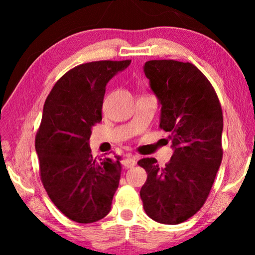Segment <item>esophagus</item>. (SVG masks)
<instances>
[{
    "instance_id": "34e87169",
    "label": "esophagus",
    "mask_w": 255,
    "mask_h": 255,
    "mask_svg": "<svg viewBox=\"0 0 255 255\" xmlns=\"http://www.w3.org/2000/svg\"><path fill=\"white\" fill-rule=\"evenodd\" d=\"M135 163H137V159L132 155H128L127 158L122 161V165H123L125 168H132V167L135 166Z\"/></svg>"
}]
</instances>
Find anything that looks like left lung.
Instances as JSON below:
<instances>
[{
  "label": "left lung",
  "instance_id": "left-lung-1",
  "mask_svg": "<svg viewBox=\"0 0 255 255\" xmlns=\"http://www.w3.org/2000/svg\"><path fill=\"white\" fill-rule=\"evenodd\" d=\"M144 72L174 153L165 167L154 158L139 160L147 173L140 197L149 218L175 225L196 214L210 194L223 158L222 107L207 76L190 62L149 60Z\"/></svg>",
  "mask_w": 255,
  "mask_h": 255
}]
</instances>
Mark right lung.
<instances>
[{
    "label": "right lung",
    "mask_w": 255,
    "mask_h": 255,
    "mask_svg": "<svg viewBox=\"0 0 255 255\" xmlns=\"http://www.w3.org/2000/svg\"><path fill=\"white\" fill-rule=\"evenodd\" d=\"M130 64L101 60L76 66L45 101L36 134L40 180L55 207L76 223L106 217L120 184L121 156L93 158L89 138L102 121L107 83Z\"/></svg>",
    "instance_id": "add662e5"
}]
</instances>
